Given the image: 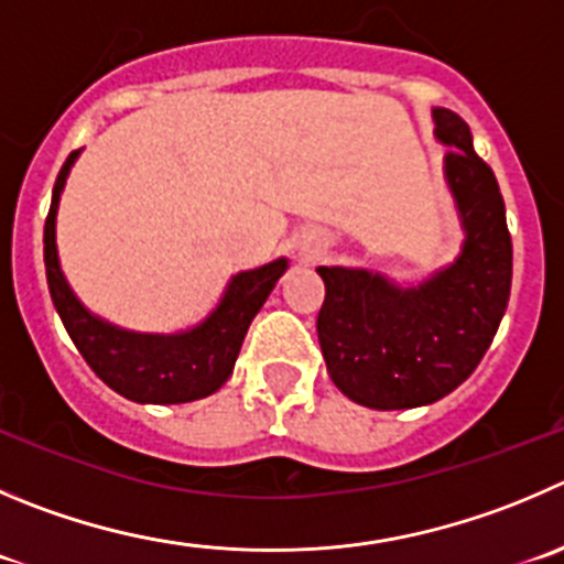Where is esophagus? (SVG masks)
<instances>
[{
  "mask_svg": "<svg viewBox=\"0 0 564 564\" xmlns=\"http://www.w3.org/2000/svg\"><path fill=\"white\" fill-rule=\"evenodd\" d=\"M318 251H321L318 246H315V243H310V240H307V243H302V254L307 257V260H313V257L318 254Z\"/></svg>",
  "mask_w": 564,
  "mask_h": 564,
  "instance_id": "esophagus-1",
  "label": "esophagus"
}]
</instances>
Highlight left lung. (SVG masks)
Masks as SVG:
<instances>
[{"label": "left lung", "instance_id": "8db88e82", "mask_svg": "<svg viewBox=\"0 0 564 564\" xmlns=\"http://www.w3.org/2000/svg\"><path fill=\"white\" fill-rule=\"evenodd\" d=\"M434 141L463 227L454 262L421 282L382 271L318 265L326 285L318 343L343 395L371 410L434 404L457 390L496 337L512 288V240L490 165L468 124L434 107Z\"/></svg>", "mask_w": 564, "mask_h": 564}]
</instances>
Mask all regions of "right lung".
Masks as SVG:
<instances>
[{
  "label": "right lung",
  "instance_id": "obj_1",
  "mask_svg": "<svg viewBox=\"0 0 564 564\" xmlns=\"http://www.w3.org/2000/svg\"><path fill=\"white\" fill-rule=\"evenodd\" d=\"M77 158L79 152L68 154L57 174L44 227L46 282L68 337L107 388L138 404H187L213 395L232 377L246 332L288 271V257L235 273L216 307L187 329L163 335L110 324L79 302L57 254V207Z\"/></svg>",
  "mask_w": 564,
  "mask_h": 564
}]
</instances>
